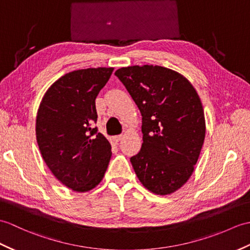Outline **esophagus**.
Segmentation results:
<instances>
[{
    "instance_id": "esophagus-1",
    "label": "esophagus",
    "mask_w": 250,
    "mask_h": 250,
    "mask_svg": "<svg viewBox=\"0 0 250 250\" xmlns=\"http://www.w3.org/2000/svg\"><path fill=\"white\" fill-rule=\"evenodd\" d=\"M121 138H123V135H121V134L120 135H115V136H113V141L115 143H118Z\"/></svg>"
}]
</instances>
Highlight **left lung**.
<instances>
[{
    "mask_svg": "<svg viewBox=\"0 0 250 250\" xmlns=\"http://www.w3.org/2000/svg\"><path fill=\"white\" fill-rule=\"evenodd\" d=\"M142 114V149L130 159L139 181L158 195L171 194L194 171L206 135L200 98L188 79L161 66L115 72Z\"/></svg>",
    "mask_w": 250,
    "mask_h": 250,
    "instance_id": "1",
    "label": "left lung"
}]
</instances>
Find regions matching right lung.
Returning <instances> with one entry per match:
<instances>
[{
  "label": "right lung",
  "mask_w": 250,
  "mask_h": 250,
  "mask_svg": "<svg viewBox=\"0 0 250 250\" xmlns=\"http://www.w3.org/2000/svg\"><path fill=\"white\" fill-rule=\"evenodd\" d=\"M114 68L69 72L51 85L40 103L36 137L46 166L75 191L90 190L106 171L112 147L98 127L96 98Z\"/></svg>",
  "instance_id": "1"
}]
</instances>
